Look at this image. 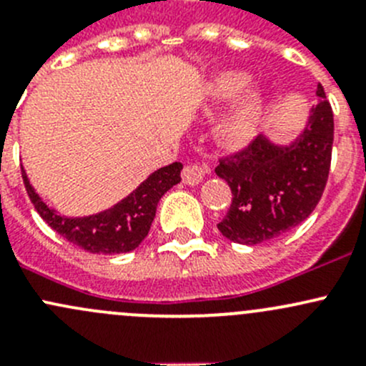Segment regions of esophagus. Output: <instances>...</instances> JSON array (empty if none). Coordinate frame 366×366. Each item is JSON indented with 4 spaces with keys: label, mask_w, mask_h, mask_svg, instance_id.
I'll return each mask as SVG.
<instances>
[{
    "label": "esophagus",
    "mask_w": 366,
    "mask_h": 366,
    "mask_svg": "<svg viewBox=\"0 0 366 366\" xmlns=\"http://www.w3.org/2000/svg\"><path fill=\"white\" fill-rule=\"evenodd\" d=\"M207 173H209V166L207 164H187L182 169V180L187 186H197L204 180Z\"/></svg>",
    "instance_id": "1"
}]
</instances>
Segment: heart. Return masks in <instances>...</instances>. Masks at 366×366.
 Returning a JSON list of instances; mask_svg holds the SVG:
<instances>
[{
  "mask_svg": "<svg viewBox=\"0 0 366 366\" xmlns=\"http://www.w3.org/2000/svg\"><path fill=\"white\" fill-rule=\"evenodd\" d=\"M249 76L244 72H219L209 83V95L216 101H232L234 108L219 125V138L224 145L244 147L257 134L265 114V95L260 88H248Z\"/></svg>",
  "mask_w": 366,
  "mask_h": 366,
  "instance_id": "heart-1",
  "label": "heart"
}]
</instances>
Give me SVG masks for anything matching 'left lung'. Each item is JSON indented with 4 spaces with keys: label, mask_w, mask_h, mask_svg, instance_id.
Here are the masks:
<instances>
[{
    "label": "left lung",
    "mask_w": 366,
    "mask_h": 366,
    "mask_svg": "<svg viewBox=\"0 0 366 366\" xmlns=\"http://www.w3.org/2000/svg\"><path fill=\"white\" fill-rule=\"evenodd\" d=\"M301 134L289 145L257 136L244 150L219 159L216 175L228 182L232 205L217 224L237 244L272 241L313 212L326 187L333 150V109L322 84Z\"/></svg>",
    "instance_id": "8db88e82"
}]
</instances>
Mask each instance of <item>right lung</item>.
Masks as SVG:
<instances>
[{
  "label": "right lung",
  "mask_w": 366,
  "mask_h": 366,
  "mask_svg": "<svg viewBox=\"0 0 366 366\" xmlns=\"http://www.w3.org/2000/svg\"><path fill=\"white\" fill-rule=\"evenodd\" d=\"M180 169L182 162H173L159 168L112 209L84 217L61 216L51 209L35 193L24 169L21 172L29 200L35 205L40 217L56 234L72 244L79 246L84 252L114 254L132 252L142 244L143 239L149 235L161 197L180 182Z\"/></svg>",
  "instance_id": "obj_1"
}]
</instances>
